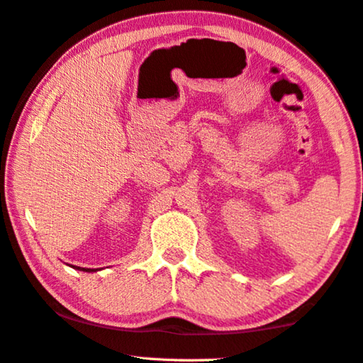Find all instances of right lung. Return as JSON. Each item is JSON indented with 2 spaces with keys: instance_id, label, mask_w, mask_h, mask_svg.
<instances>
[{
  "instance_id": "right-lung-1",
  "label": "right lung",
  "mask_w": 363,
  "mask_h": 363,
  "mask_svg": "<svg viewBox=\"0 0 363 363\" xmlns=\"http://www.w3.org/2000/svg\"><path fill=\"white\" fill-rule=\"evenodd\" d=\"M73 269H77V270H83V272H96L97 269H86V267H78V266H72Z\"/></svg>"
}]
</instances>
